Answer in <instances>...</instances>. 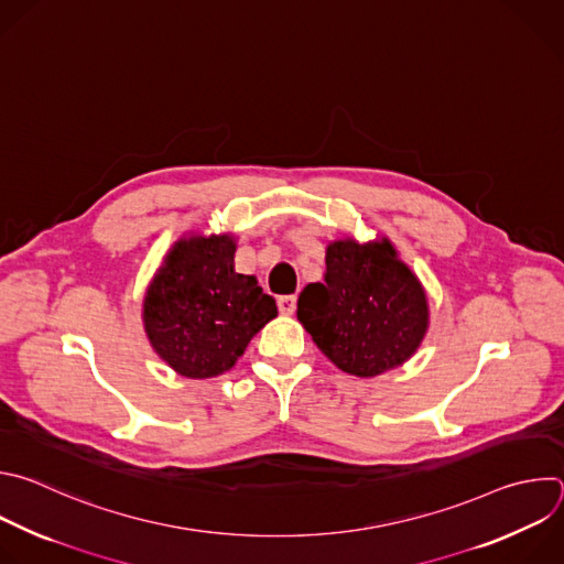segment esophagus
<instances>
[{
  "mask_svg": "<svg viewBox=\"0 0 564 564\" xmlns=\"http://www.w3.org/2000/svg\"><path fill=\"white\" fill-rule=\"evenodd\" d=\"M295 306H297V297L295 295H282L278 297V308L282 315H293L295 313Z\"/></svg>",
  "mask_w": 564,
  "mask_h": 564,
  "instance_id": "obj_1",
  "label": "esophagus"
}]
</instances>
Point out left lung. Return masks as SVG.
<instances>
[{
  "label": "left lung",
  "instance_id": "8db88e82",
  "mask_svg": "<svg viewBox=\"0 0 564 564\" xmlns=\"http://www.w3.org/2000/svg\"><path fill=\"white\" fill-rule=\"evenodd\" d=\"M297 317L337 369L373 378L415 354L429 308L391 242L343 240L326 249L324 282L300 293Z\"/></svg>",
  "mask_w": 564,
  "mask_h": 564
}]
</instances>
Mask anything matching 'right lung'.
<instances>
[{
	"label": "right lung",
	"mask_w": 564,
	"mask_h": 564,
	"mask_svg": "<svg viewBox=\"0 0 564 564\" xmlns=\"http://www.w3.org/2000/svg\"><path fill=\"white\" fill-rule=\"evenodd\" d=\"M234 253L229 236L180 240L149 286V340L180 376L204 380L229 371L278 315L258 280L236 273Z\"/></svg>",
	"instance_id": "obj_1"
}]
</instances>
